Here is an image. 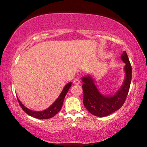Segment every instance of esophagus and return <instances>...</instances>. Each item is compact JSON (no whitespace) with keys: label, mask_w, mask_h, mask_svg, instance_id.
Listing matches in <instances>:
<instances>
[{"label":"esophagus","mask_w":147,"mask_h":147,"mask_svg":"<svg viewBox=\"0 0 147 147\" xmlns=\"http://www.w3.org/2000/svg\"><path fill=\"white\" fill-rule=\"evenodd\" d=\"M80 83V81L78 78L74 79V80H73V84H75V85H78Z\"/></svg>","instance_id":"obj_1"}]
</instances>
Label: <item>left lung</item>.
<instances>
[{
    "label": "left lung",
    "instance_id": "8db88e82",
    "mask_svg": "<svg viewBox=\"0 0 147 147\" xmlns=\"http://www.w3.org/2000/svg\"><path fill=\"white\" fill-rule=\"evenodd\" d=\"M121 58L125 63L124 67L125 78L121 88L113 95L106 96L102 94L90 74L82 78L84 82V105L92 115L96 117L109 115L121 108L125 102L131 83V66L126 51L123 52Z\"/></svg>",
    "mask_w": 147,
    "mask_h": 147
}]
</instances>
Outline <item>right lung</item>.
Listing matches in <instances>:
<instances>
[{"mask_svg":"<svg viewBox=\"0 0 147 147\" xmlns=\"http://www.w3.org/2000/svg\"><path fill=\"white\" fill-rule=\"evenodd\" d=\"M71 82L68 83L64 87V88L62 90L61 93L59 94L58 98L56 99V101L52 104V105L49 107L48 108L45 109L43 111H36L31 110V109H28V108L24 106L23 104L21 103V102L20 101L19 98H17V100H18L19 105L21 106V108L25 111V112L29 115L30 116L39 119H47L53 117L54 115H56L59 111L61 110L62 105H63V100L65 98V96L67 93L69 88L71 86Z\"/></svg>","mask_w":147,"mask_h":147,"instance_id":"add662e5","label":"right lung"}]
</instances>
